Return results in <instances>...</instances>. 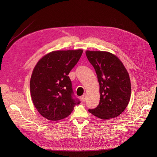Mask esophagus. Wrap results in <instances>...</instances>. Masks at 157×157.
I'll use <instances>...</instances> for the list:
<instances>
[{"label":"esophagus","instance_id":"34e87169","mask_svg":"<svg viewBox=\"0 0 157 157\" xmlns=\"http://www.w3.org/2000/svg\"><path fill=\"white\" fill-rule=\"evenodd\" d=\"M81 99H82V101L84 102L86 101V94L83 95V96L81 97Z\"/></svg>","mask_w":157,"mask_h":157}]
</instances>
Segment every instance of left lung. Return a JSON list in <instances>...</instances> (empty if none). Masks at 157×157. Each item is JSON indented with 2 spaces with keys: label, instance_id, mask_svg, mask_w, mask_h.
I'll return each mask as SVG.
<instances>
[{
  "label": "left lung",
  "instance_id": "8db88e82",
  "mask_svg": "<svg viewBox=\"0 0 157 157\" xmlns=\"http://www.w3.org/2000/svg\"><path fill=\"white\" fill-rule=\"evenodd\" d=\"M99 84V105L88 111L103 120L120 115L128 105L131 96L130 76L117 56L105 51L86 50Z\"/></svg>",
  "mask_w": 157,
  "mask_h": 157
}]
</instances>
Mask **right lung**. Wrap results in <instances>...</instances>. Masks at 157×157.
Masks as SVG:
<instances>
[{"mask_svg":"<svg viewBox=\"0 0 157 157\" xmlns=\"http://www.w3.org/2000/svg\"><path fill=\"white\" fill-rule=\"evenodd\" d=\"M82 52V49L52 51L40 58L33 69L30 80L31 98L37 111L46 119H63L80 103L72 96L68 75Z\"/></svg>","mask_w":157,"mask_h":157,"instance_id":"obj_1","label":"right lung"}]
</instances>
